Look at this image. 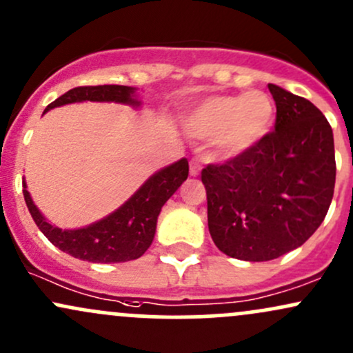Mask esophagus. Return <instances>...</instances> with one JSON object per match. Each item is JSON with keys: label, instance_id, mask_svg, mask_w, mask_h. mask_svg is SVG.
<instances>
[{"label": "esophagus", "instance_id": "1", "mask_svg": "<svg viewBox=\"0 0 353 353\" xmlns=\"http://www.w3.org/2000/svg\"><path fill=\"white\" fill-rule=\"evenodd\" d=\"M189 172H191V176H194V177L201 172V161H199V159H192L191 164H189Z\"/></svg>", "mask_w": 353, "mask_h": 353}]
</instances>
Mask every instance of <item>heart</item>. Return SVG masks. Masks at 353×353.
I'll return each instance as SVG.
<instances>
[{
	"label": "heart",
	"instance_id": "obj_1",
	"mask_svg": "<svg viewBox=\"0 0 353 353\" xmlns=\"http://www.w3.org/2000/svg\"><path fill=\"white\" fill-rule=\"evenodd\" d=\"M274 120V103L268 94L250 90L238 95H212L185 117V125L199 137H214L226 156L245 154L261 142Z\"/></svg>",
	"mask_w": 353,
	"mask_h": 353
}]
</instances>
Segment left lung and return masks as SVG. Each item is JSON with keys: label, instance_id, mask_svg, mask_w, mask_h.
<instances>
[{"label": "left lung", "instance_id": "1", "mask_svg": "<svg viewBox=\"0 0 353 353\" xmlns=\"http://www.w3.org/2000/svg\"><path fill=\"white\" fill-rule=\"evenodd\" d=\"M268 88L276 103L273 132L201 172L212 241L245 261H270L303 245L327 216L335 188L328 120L303 97Z\"/></svg>", "mask_w": 353, "mask_h": 353}]
</instances>
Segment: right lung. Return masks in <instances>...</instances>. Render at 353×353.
Returning a JSON list of instances; mask_svg holds the SVG:
<instances>
[{"instance_id":"obj_1","label":"right lung","mask_w":353,"mask_h":353,"mask_svg":"<svg viewBox=\"0 0 353 353\" xmlns=\"http://www.w3.org/2000/svg\"><path fill=\"white\" fill-rule=\"evenodd\" d=\"M135 88L125 85H97V87H77L58 97L45 108L43 114L60 105L75 102H117L127 105H141L134 99ZM188 159L174 162L168 168L152 174L129 201L115 209L107 218L97 221L80 230H60L43 218L34 206L32 196L23 184V196L30 214L40 231L58 250L72 254L73 258L90 263H123L141 258L152 245L156 234L157 218L165 201L188 179Z\"/></svg>"}]
</instances>
